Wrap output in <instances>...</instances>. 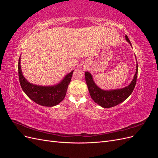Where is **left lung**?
<instances>
[{"label":"left lung","instance_id":"obj_1","mask_svg":"<svg viewBox=\"0 0 158 158\" xmlns=\"http://www.w3.org/2000/svg\"><path fill=\"white\" fill-rule=\"evenodd\" d=\"M125 39L132 46L131 43L127 35H125ZM137 75L138 64H136V73L131 84L123 88L112 90H103L99 88L94 82L92 74L88 72L85 73V78L91 98L101 107L103 108H109L116 106L117 105L124 102L130 96L136 85Z\"/></svg>","mask_w":158,"mask_h":158}]
</instances>
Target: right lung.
<instances>
[{"instance_id":"obj_1","label":"right lung","mask_w":158,"mask_h":158,"mask_svg":"<svg viewBox=\"0 0 158 158\" xmlns=\"http://www.w3.org/2000/svg\"><path fill=\"white\" fill-rule=\"evenodd\" d=\"M73 72L74 70L66 74L59 84L51 86H42L31 84L26 80L21 70L20 56L18 61V76L22 89L32 101L45 107H53L63 101Z\"/></svg>"}]
</instances>
